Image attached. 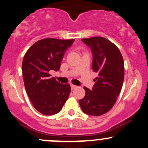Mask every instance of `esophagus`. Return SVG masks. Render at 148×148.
Instances as JSON below:
<instances>
[{"mask_svg":"<svg viewBox=\"0 0 148 148\" xmlns=\"http://www.w3.org/2000/svg\"><path fill=\"white\" fill-rule=\"evenodd\" d=\"M77 88V86L73 85V84H71V90H74V89H76Z\"/></svg>","mask_w":148,"mask_h":148,"instance_id":"obj_1","label":"esophagus"}]
</instances>
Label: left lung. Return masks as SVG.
<instances>
[{
  "instance_id": "obj_1",
  "label": "left lung",
  "mask_w": 148,
  "mask_h": 148,
  "mask_svg": "<svg viewBox=\"0 0 148 148\" xmlns=\"http://www.w3.org/2000/svg\"><path fill=\"white\" fill-rule=\"evenodd\" d=\"M82 40L91 48L92 69L98 73L92 90L84 87L86 94L79 100L84 113L100 116L114 106L121 90L124 79V62L119 48L101 36L83 38Z\"/></svg>"
}]
</instances>
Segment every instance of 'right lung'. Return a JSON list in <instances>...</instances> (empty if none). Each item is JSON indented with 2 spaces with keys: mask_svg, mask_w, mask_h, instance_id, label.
<instances>
[{
  "mask_svg": "<svg viewBox=\"0 0 148 148\" xmlns=\"http://www.w3.org/2000/svg\"><path fill=\"white\" fill-rule=\"evenodd\" d=\"M74 39L47 38L29 48L22 61L24 86L37 111L44 115L59 112L68 99L70 85L62 84L51 77L49 71H58L64 53Z\"/></svg>",
  "mask_w": 148,
  "mask_h": 148,
  "instance_id": "right-lung-1",
  "label": "right lung"
}]
</instances>
